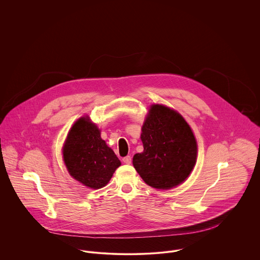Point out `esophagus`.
<instances>
[{
    "label": "esophagus",
    "mask_w": 260,
    "mask_h": 260,
    "mask_svg": "<svg viewBox=\"0 0 260 260\" xmlns=\"http://www.w3.org/2000/svg\"><path fill=\"white\" fill-rule=\"evenodd\" d=\"M131 161H132V158H131L130 155H128V156L123 158V162L126 163V164H131Z\"/></svg>",
    "instance_id": "obj_1"
}]
</instances>
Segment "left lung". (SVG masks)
<instances>
[{
	"instance_id": "8db88e82",
	"label": "left lung",
	"mask_w": 260,
	"mask_h": 260,
	"mask_svg": "<svg viewBox=\"0 0 260 260\" xmlns=\"http://www.w3.org/2000/svg\"><path fill=\"white\" fill-rule=\"evenodd\" d=\"M141 140L144 151L133 157L141 178L157 189L181 184L192 171L197 156L195 137L183 117L163 105L151 106Z\"/></svg>"
}]
</instances>
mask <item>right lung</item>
Returning a JSON list of instances; mask_svg holds the SVG:
<instances>
[{
	"instance_id": "add662e5",
	"label": "right lung",
	"mask_w": 260,
	"mask_h": 260,
	"mask_svg": "<svg viewBox=\"0 0 260 260\" xmlns=\"http://www.w3.org/2000/svg\"><path fill=\"white\" fill-rule=\"evenodd\" d=\"M63 156L70 175L93 189L106 185L121 165L114 151L102 140L97 126L85 117L73 125L63 148Z\"/></svg>"
}]
</instances>
